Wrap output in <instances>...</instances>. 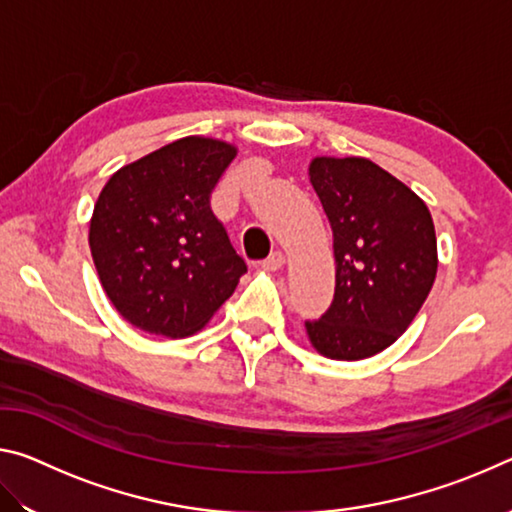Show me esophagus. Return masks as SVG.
Instances as JSON below:
<instances>
[{"mask_svg": "<svg viewBox=\"0 0 512 512\" xmlns=\"http://www.w3.org/2000/svg\"><path fill=\"white\" fill-rule=\"evenodd\" d=\"M262 266L266 268V271H280V268L284 266V255L280 253V250H273V253L264 259Z\"/></svg>", "mask_w": 512, "mask_h": 512, "instance_id": "1", "label": "esophagus"}]
</instances>
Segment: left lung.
Returning <instances> with one entry per match:
<instances>
[{"label":"left lung","instance_id":"obj_1","mask_svg":"<svg viewBox=\"0 0 512 512\" xmlns=\"http://www.w3.org/2000/svg\"><path fill=\"white\" fill-rule=\"evenodd\" d=\"M309 180L332 225L336 287L307 336L327 359L372 357L406 332L436 280L429 207L366 158H314Z\"/></svg>","mask_w":512,"mask_h":512}]
</instances>
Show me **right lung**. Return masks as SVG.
Listing matches in <instances>:
<instances>
[{
	"instance_id": "add662e5",
	"label": "right lung",
	"mask_w": 512,
	"mask_h": 512,
	"mask_svg": "<svg viewBox=\"0 0 512 512\" xmlns=\"http://www.w3.org/2000/svg\"><path fill=\"white\" fill-rule=\"evenodd\" d=\"M237 149L189 135L121 167L101 189L90 250L101 287L128 323L185 339L235 293L246 262L210 196Z\"/></svg>"
}]
</instances>
